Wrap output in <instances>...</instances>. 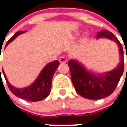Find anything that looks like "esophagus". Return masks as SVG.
I'll list each match as a JSON object with an SVG mask.
<instances>
[{
	"label": "esophagus",
	"mask_w": 127,
	"mask_h": 127,
	"mask_svg": "<svg viewBox=\"0 0 127 127\" xmlns=\"http://www.w3.org/2000/svg\"><path fill=\"white\" fill-rule=\"evenodd\" d=\"M59 60V62H61V63H66L67 61V59L64 56H61Z\"/></svg>",
	"instance_id": "esophagus-1"
}]
</instances>
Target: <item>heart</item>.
<instances>
[{"instance_id": "1", "label": "heart", "mask_w": 127, "mask_h": 127, "mask_svg": "<svg viewBox=\"0 0 127 127\" xmlns=\"http://www.w3.org/2000/svg\"><path fill=\"white\" fill-rule=\"evenodd\" d=\"M76 36H75V38H76Z\"/></svg>"}]
</instances>
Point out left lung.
Instances as JSON below:
<instances>
[{
	"mask_svg": "<svg viewBox=\"0 0 127 127\" xmlns=\"http://www.w3.org/2000/svg\"><path fill=\"white\" fill-rule=\"evenodd\" d=\"M100 38L112 40L119 47L120 62L115 68L104 74H96L85 69L76 60L71 59L68 63L71 81L76 92L89 100H100L110 96L115 90L124 71V51L120 41L112 33L105 30L97 33V39Z\"/></svg>",
	"mask_w": 127,
	"mask_h": 127,
	"instance_id": "8db88e82",
	"label": "left lung"
}]
</instances>
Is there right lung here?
Here are the masks:
<instances>
[{
	"mask_svg": "<svg viewBox=\"0 0 127 127\" xmlns=\"http://www.w3.org/2000/svg\"><path fill=\"white\" fill-rule=\"evenodd\" d=\"M25 32L26 31H18L16 32L7 41L5 47L20 34H22ZM59 65V62L58 60L49 62L42 69V71H41V73H39V75L37 77L35 81L30 85L23 88H17L12 86L9 83V81H7V77L5 76V73L3 71V69H2V73L5 78V81L7 82V85L9 87V89L16 97L27 100V101H30V102H37V101H41L44 100L49 95L51 88L52 78Z\"/></svg>",
	"mask_w": 127,
	"mask_h": 127,
	"instance_id": "1",
	"label": "right lung"
}]
</instances>
